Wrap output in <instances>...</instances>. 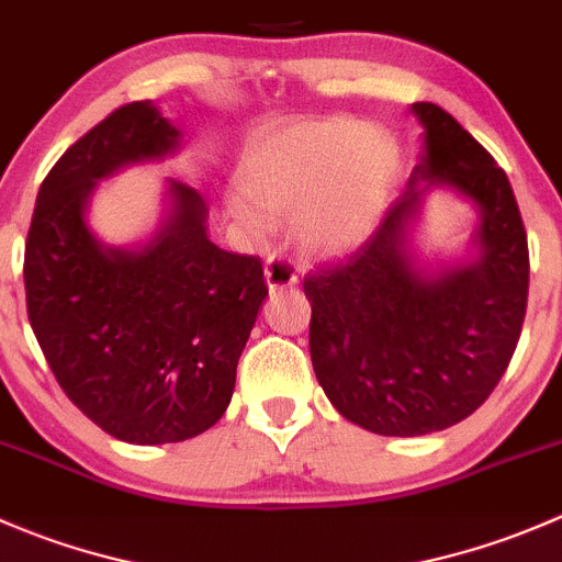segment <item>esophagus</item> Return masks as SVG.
<instances>
[{
	"instance_id": "34e87169",
	"label": "esophagus",
	"mask_w": 562,
	"mask_h": 562,
	"mask_svg": "<svg viewBox=\"0 0 562 562\" xmlns=\"http://www.w3.org/2000/svg\"><path fill=\"white\" fill-rule=\"evenodd\" d=\"M266 282H269L271 291H282V288H291L299 282V269L285 252H271L266 260Z\"/></svg>"
}]
</instances>
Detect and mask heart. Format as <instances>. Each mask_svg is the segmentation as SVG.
Instances as JSON below:
<instances>
[{"label": "heart", "mask_w": 562, "mask_h": 562, "mask_svg": "<svg viewBox=\"0 0 562 562\" xmlns=\"http://www.w3.org/2000/svg\"><path fill=\"white\" fill-rule=\"evenodd\" d=\"M394 176V138L348 116L285 124L255 140L241 166L245 190L266 212L305 209L302 239L323 252L348 249L370 234L386 209ZM251 202L236 195L234 212L260 223L263 212Z\"/></svg>", "instance_id": "b5f03b06"}]
</instances>
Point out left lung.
I'll use <instances>...</instances> for the list:
<instances>
[{"mask_svg": "<svg viewBox=\"0 0 562 562\" xmlns=\"http://www.w3.org/2000/svg\"><path fill=\"white\" fill-rule=\"evenodd\" d=\"M427 155L411 190L348 258L304 277L317 383L348 422L389 438L454 427L501 383L527 310L530 255L517 198L490 151L435 103H413ZM416 178L449 183L482 212L475 265L432 278L406 255Z\"/></svg>", "mask_w": 562, "mask_h": 562, "instance_id": "1", "label": "left lung"}]
</instances>
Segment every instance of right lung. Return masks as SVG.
Segmentation results:
<instances>
[{"label":"right lung","mask_w":562,"mask_h":562,"mask_svg":"<svg viewBox=\"0 0 562 562\" xmlns=\"http://www.w3.org/2000/svg\"><path fill=\"white\" fill-rule=\"evenodd\" d=\"M176 144L179 130L151 100L108 113L40 184L24 252L26 313L61 391L138 446L179 443L220 422L269 296L260 258L209 241L206 203L184 181L171 179V220L140 252L103 247L87 228L98 179Z\"/></svg>","instance_id":"add662e5"}]
</instances>
